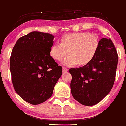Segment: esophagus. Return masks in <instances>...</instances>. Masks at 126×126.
Here are the masks:
<instances>
[{
    "label": "esophagus",
    "instance_id": "esophagus-1",
    "mask_svg": "<svg viewBox=\"0 0 126 126\" xmlns=\"http://www.w3.org/2000/svg\"><path fill=\"white\" fill-rule=\"evenodd\" d=\"M68 71V69L66 68H63V73H66Z\"/></svg>",
    "mask_w": 126,
    "mask_h": 126
}]
</instances>
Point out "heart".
<instances>
[{
	"label": "heart",
	"mask_w": 126,
	"mask_h": 126,
	"mask_svg": "<svg viewBox=\"0 0 126 126\" xmlns=\"http://www.w3.org/2000/svg\"><path fill=\"white\" fill-rule=\"evenodd\" d=\"M100 41L97 35L87 32L69 34L62 38L61 43H57L51 47L50 54L54 60H63L65 66H80L88 65L97 54Z\"/></svg>",
	"instance_id": "1"
}]
</instances>
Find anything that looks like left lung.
<instances>
[{
    "mask_svg": "<svg viewBox=\"0 0 126 126\" xmlns=\"http://www.w3.org/2000/svg\"><path fill=\"white\" fill-rule=\"evenodd\" d=\"M118 56L111 39L100 40L97 54L88 65L71 68L70 89L74 99L84 106H94L104 99L112 88Z\"/></svg>",
    "mask_w": 126,
    "mask_h": 126,
    "instance_id": "8db88e82",
    "label": "left lung"
}]
</instances>
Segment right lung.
Returning a JSON list of instances; mask_svg holds the SVG:
<instances>
[{
	"mask_svg": "<svg viewBox=\"0 0 126 126\" xmlns=\"http://www.w3.org/2000/svg\"><path fill=\"white\" fill-rule=\"evenodd\" d=\"M54 37L34 31L20 37L10 57L15 91L30 104H41L51 97L63 70L50 56Z\"/></svg>",
	"mask_w": 126,
	"mask_h": 126,
	"instance_id": "add662e5",
	"label": "right lung"
}]
</instances>
